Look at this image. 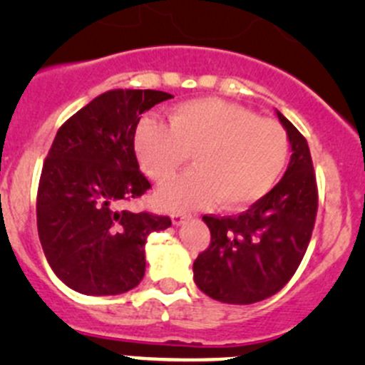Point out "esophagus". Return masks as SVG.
Wrapping results in <instances>:
<instances>
[{
    "mask_svg": "<svg viewBox=\"0 0 365 365\" xmlns=\"http://www.w3.org/2000/svg\"><path fill=\"white\" fill-rule=\"evenodd\" d=\"M189 217H190L189 213L180 212V210H176V212L171 213V219H173V224H175V226H180V224H183L187 219H189Z\"/></svg>",
    "mask_w": 365,
    "mask_h": 365,
    "instance_id": "34e87169",
    "label": "esophagus"
}]
</instances>
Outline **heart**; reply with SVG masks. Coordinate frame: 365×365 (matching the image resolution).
<instances>
[{"label":"heart","mask_w":365,"mask_h":365,"mask_svg":"<svg viewBox=\"0 0 365 365\" xmlns=\"http://www.w3.org/2000/svg\"><path fill=\"white\" fill-rule=\"evenodd\" d=\"M135 152L157 183L171 180L192 153L196 168L164 185L159 201L194 208L219 200L226 208L259 201L275 187L289 155V138L277 121L219 98L183 102L168 123L143 120Z\"/></svg>","instance_id":"obj_1"}]
</instances>
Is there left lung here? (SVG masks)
I'll list each match as a JSON object with an SVG mask.
<instances>
[{
	"instance_id": "left-lung-1",
	"label": "left lung",
	"mask_w": 365,
	"mask_h": 365,
	"mask_svg": "<svg viewBox=\"0 0 365 365\" xmlns=\"http://www.w3.org/2000/svg\"><path fill=\"white\" fill-rule=\"evenodd\" d=\"M277 116L293 152L281 182L240 215H203L212 238L194 261V281L224 304H254L284 288L314 230L318 183L309 145L288 118Z\"/></svg>"
}]
</instances>
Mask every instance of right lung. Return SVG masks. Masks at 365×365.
Instances as JSON below:
<instances>
[{"instance_id": "obj_1", "label": "right lung", "mask_w": 365, "mask_h": 365, "mask_svg": "<svg viewBox=\"0 0 365 365\" xmlns=\"http://www.w3.org/2000/svg\"><path fill=\"white\" fill-rule=\"evenodd\" d=\"M173 95L111 90L60 127L43 160L36 192V227L47 263L84 295H120L145 277V245L168 215L128 212L152 183L134 150L141 114Z\"/></svg>"}]
</instances>
